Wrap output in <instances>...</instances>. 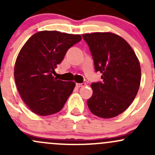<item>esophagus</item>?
<instances>
[{"label":"esophagus","mask_w":155,"mask_h":155,"mask_svg":"<svg viewBox=\"0 0 155 155\" xmlns=\"http://www.w3.org/2000/svg\"><path fill=\"white\" fill-rule=\"evenodd\" d=\"M76 87H85V85H86V83H85V82H83V83H76Z\"/></svg>","instance_id":"obj_1"}]
</instances>
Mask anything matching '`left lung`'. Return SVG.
Instances as JSON below:
<instances>
[{
    "label": "left lung",
    "mask_w": 155,
    "mask_h": 155,
    "mask_svg": "<svg viewBox=\"0 0 155 155\" xmlns=\"http://www.w3.org/2000/svg\"><path fill=\"white\" fill-rule=\"evenodd\" d=\"M96 71L102 82L91 85L87 107L96 116L111 118L122 113L135 99L141 82L139 59L129 43L111 32L85 34Z\"/></svg>",
    "instance_id": "obj_1"
}]
</instances>
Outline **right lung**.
<instances>
[{"label": "right lung", "mask_w": 155, "mask_h": 155, "mask_svg": "<svg viewBox=\"0 0 155 155\" xmlns=\"http://www.w3.org/2000/svg\"><path fill=\"white\" fill-rule=\"evenodd\" d=\"M81 40L80 34L42 31L31 36L21 48L14 78L21 99L33 112L46 116L64 107L76 83L57 79L53 73L68 48Z\"/></svg>", "instance_id": "obj_1"}]
</instances>
